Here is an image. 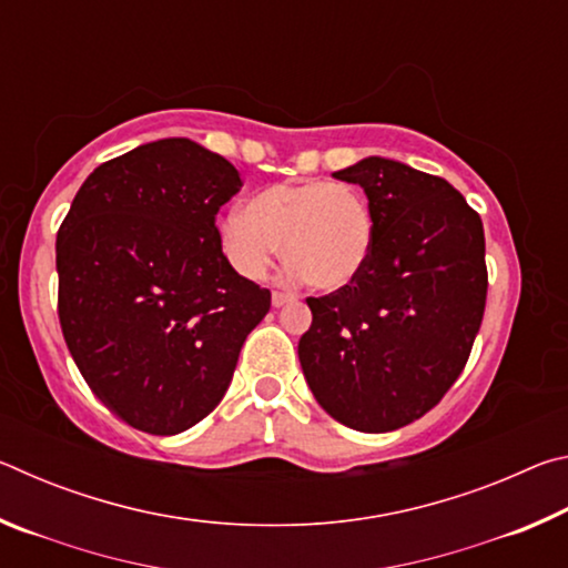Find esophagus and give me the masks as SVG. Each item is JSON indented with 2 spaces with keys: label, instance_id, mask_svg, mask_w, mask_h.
I'll return each instance as SVG.
<instances>
[{
  "label": "esophagus",
  "instance_id": "esophagus-1",
  "mask_svg": "<svg viewBox=\"0 0 568 568\" xmlns=\"http://www.w3.org/2000/svg\"><path fill=\"white\" fill-rule=\"evenodd\" d=\"M295 301V295H291V293H273V305L275 307H283V305H287V303H293Z\"/></svg>",
  "mask_w": 568,
  "mask_h": 568
}]
</instances>
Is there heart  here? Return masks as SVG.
Listing matches in <instances>:
<instances>
[{"label":"heart","mask_w":568,"mask_h":568,"mask_svg":"<svg viewBox=\"0 0 568 568\" xmlns=\"http://www.w3.org/2000/svg\"><path fill=\"white\" fill-rule=\"evenodd\" d=\"M227 263L247 281H263L277 253L295 277L323 293L358 281L376 247V217L358 187L333 180L281 182L230 210L220 223Z\"/></svg>","instance_id":"heart-1"}]
</instances>
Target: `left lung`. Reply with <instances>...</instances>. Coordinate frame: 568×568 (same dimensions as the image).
Here are the masks:
<instances>
[{"instance_id": "1", "label": "left lung", "mask_w": 568, "mask_h": 568, "mask_svg": "<svg viewBox=\"0 0 568 568\" xmlns=\"http://www.w3.org/2000/svg\"><path fill=\"white\" fill-rule=\"evenodd\" d=\"M361 185L376 247L353 285L307 297L297 358L315 400L343 426L386 434L446 396L486 307L484 225L444 178L386 158L333 172Z\"/></svg>"}]
</instances>
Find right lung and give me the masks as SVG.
<instances>
[{
    "instance_id": "add662e5",
    "label": "right lung",
    "mask_w": 568,
    "mask_h": 568,
    "mask_svg": "<svg viewBox=\"0 0 568 568\" xmlns=\"http://www.w3.org/2000/svg\"><path fill=\"white\" fill-rule=\"evenodd\" d=\"M243 187L187 138L148 142L92 172L57 233V313L94 396L128 426L175 436L233 381L271 291L223 255L217 210Z\"/></svg>"
}]
</instances>
